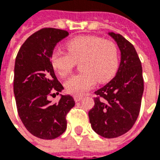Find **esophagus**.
Returning a JSON list of instances; mask_svg holds the SVG:
<instances>
[{"mask_svg": "<svg viewBox=\"0 0 160 160\" xmlns=\"http://www.w3.org/2000/svg\"><path fill=\"white\" fill-rule=\"evenodd\" d=\"M74 100H75V102H80V100H82V96H74Z\"/></svg>", "mask_w": 160, "mask_h": 160, "instance_id": "1", "label": "esophagus"}]
</instances>
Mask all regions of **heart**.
<instances>
[{"label": "heart", "mask_w": 160, "mask_h": 160, "mask_svg": "<svg viewBox=\"0 0 160 160\" xmlns=\"http://www.w3.org/2000/svg\"><path fill=\"white\" fill-rule=\"evenodd\" d=\"M68 53L55 49L51 54V64L60 77H66L76 62L80 61L83 71L64 83L71 95L81 96L91 90L96 81L104 83L113 77L119 63L118 48L114 42L96 36H80L66 42Z\"/></svg>", "instance_id": "b5f03b06"}]
</instances>
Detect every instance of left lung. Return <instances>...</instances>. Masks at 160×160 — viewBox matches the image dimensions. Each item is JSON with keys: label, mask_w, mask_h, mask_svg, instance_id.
Here are the masks:
<instances>
[{"label": "left lung", "mask_w": 160, "mask_h": 160, "mask_svg": "<svg viewBox=\"0 0 160 160\" xmlns=\"http://www.w3.org/2000/svg\"><path fill=\"white\" fill-rule=\"evenodd\" d=\"M121 52L116 76L95 91L97 97L88 115L91 128L106 138H114L132 128L139 114L143 93L141 62L135 48L121 34L108 32Z\"/></svg>", "instance_id": "obj_1"}]
</instances>
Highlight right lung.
<instances>
[{
  "label": "right lung",
  "instance_id": "1",
  "mask_svg": "<svg viewBox=\"0 0 160 160\" xmlns=\"http://www.w3.org/2000/svg\"><path fill=\"white\" fill-rule=\"evenodd\" d=\"M68 35L61 29H41L24 42L16 58L13 91L18 115L27 130L42 139L64 133L67 113L75 104L69 95H60L55 104L48 100L52 92L58 95L64 90L50 58L56 44Z\"/></svg>",
  "mask_w": 160,
  "mask_h": 160
}]
</instances>
